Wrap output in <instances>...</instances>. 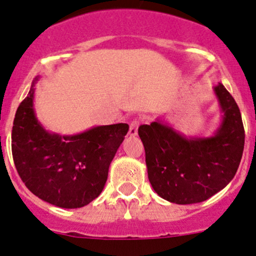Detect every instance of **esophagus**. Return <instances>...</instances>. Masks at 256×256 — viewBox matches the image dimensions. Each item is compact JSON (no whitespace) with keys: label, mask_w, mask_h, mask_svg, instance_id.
<instances>
[{"label":"esophagus","mask_w":256,"mask_h":256,"mask_svg":"<svg viewBox=\"0 0 256 256\" xmlns=\"http://www.w3.org/2000/svg\"><path fill=\"white\" fill-rule=\"evenodd\" d=\"M139 120H133L130 123H129V134H130L132 136H136L138 134V128H139Z\"/></svg>","instance_id":"1"}]
</instances>
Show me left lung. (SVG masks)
Instances as JSON below:
<instances>
[{
  "label": "left lung",
  "mask_w": 256,
  "mask_h": 256,
  "mask_svg": "<svg viewBox=\"0 0 256 256\" xmlns=\"http://www.w3.org/2000/svg\"><path fill=\"white\" fill-rule=\"evenodd\" d=\"M222 122L209 138H186L166 123L152 122L138 129L145 148L152 188L176 204L206 200L234 179L244 148L240 108L221 83L214 87Z\"/></svg>",
  "instance_id": "obj_1"
}]
</instances>
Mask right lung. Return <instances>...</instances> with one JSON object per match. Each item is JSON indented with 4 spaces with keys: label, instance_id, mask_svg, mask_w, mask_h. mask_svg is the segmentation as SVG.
Returning a JSON list of instances; mask_svg holds the SVG:
<instances>
[{
    "label": "right lung",
    "instance_id": "right-lung-1",
    "mask_svg": "<svg viewBox=\"0 0 256 256\" xmlns=\"http://www.w3.org/2000/svg\"><path fill=\"white\" fill-rule=\"evenodd\" d=\"M37 80L14 117V164L20 179L35 196L60 208H81L102 194L108 166L129 126H99L76 136L50 133L34 111Z\"/></svg>",
    "mask_w": 256,
    "mask_h": 256
}]
</instances>
